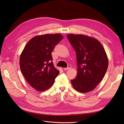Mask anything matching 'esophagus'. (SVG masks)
Listing matches in <instances>:
<instances>
[{"label":"esophagus","mask_w":124,"mask_h":124,"mask_svg":"<svg viewBox=\"0 0 124 124\" xmlns=\"http://www.w3.org/2000/svg\"><path fill=\"white\" fill-rule=\"evenodd\" d=\"M71 68H72V67H71V66H68V67H67V68H63V70H70Z\"/></svg>","instance_id":"esophagus-1"}]
</instances>
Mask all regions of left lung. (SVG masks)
<instances>
[{
	"label": "left lung",
	"instance_id": "left-lung-1",
	"mask_svg": "<svg viewBox=\"0 0 124 124\" xmlns=\"http://www.w3.org/2000/svg\"><path fill=\"white\" fill-rule=\"evenodd\" d=\"M67 38L76 52L77 74L71 80L77 91L87 93L96 87L104 77L108 59L102 44L94 38L70 34Z\"/></svg>",
	"mask_w": 124,
	"mask_h": 124
}]
</instances>
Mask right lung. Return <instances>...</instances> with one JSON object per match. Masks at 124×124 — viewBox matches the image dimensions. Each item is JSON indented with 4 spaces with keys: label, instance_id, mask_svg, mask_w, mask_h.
<instances>
[{
    "label": "right lung",
    "instance_id": "add662e5",
    "mask_svg": "<svg viewBox=\"0 0 124 124\" xmlns=\"http://www.w3.org/2000/svg\"><path fill=\"white\" fill-rule=\"evenodd\" d=\"M63 39L60 33L37 35L29 40L20 57V67L31 86L44 91L53 85L60 73L52 62L51 52Z\"/></svg>",
    "mask_w": 124,
    "mask_h": 124
}]
</instances>
